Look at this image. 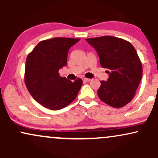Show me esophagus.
Instances as JSON below:
<instances>
[{"label":"esophagus","instance_id":"obj_1","mask_svg":"<svg viewBox=\"0 0 158 158\" xmlns=\"http://www.w3.org/2000/svg\"><path fill=\"white\" fill-rule=\"evenodd\" d=\"M91 79H88V78H83V81H90Z\"/></svg>","mask_w":158,"mask_h":158}]
</instances>
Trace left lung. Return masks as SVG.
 I'll return each mask as SVG.
<instances>
[{
  "instance_id": "left-lung-1",
  "label": "left lung",
  "mask_w": 158,
  "mask_h": 158,
  "mask_svg": "<svg viewBox=\"0 0 158 158\" xmlns=\"http://www.w3.org/2000/svg\"><path fill=\"white\" fill-rule=\"evenodd\" d=\"M97 50L100 64L110 70L108 81H100L98 97L113 108H122L135 97L143 75L135 48L128 41L110 35L87 39Z\"/></svg>"
}]
</instances>
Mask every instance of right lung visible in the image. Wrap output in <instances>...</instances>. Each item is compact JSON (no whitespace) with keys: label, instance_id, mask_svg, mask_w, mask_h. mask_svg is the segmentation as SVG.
<instances>
[{"label":"right lung","instance_id":"add662e5","mask_svg":"<svg viewBox=\"0 0 158 158\" xmlns=\"http://www.w3.org/2000/svg\"><path fill=\"white\" fill-rule=\"evenodd\" d=\"M79 40L72 38L44 40L27 56L25 85L33 99L45 108L62 109L77 97L82 80L79 78L73 82L61 77L59 70L67 64L69 49Z\"/></svg>","mask_w":158,"mask_h":158}]
</instances>
